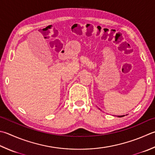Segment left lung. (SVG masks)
Returning a JSON list of instances; mask_svg holds the SVG:
<instances>
[{
	"label": "left lung",
	"instance_id": "obj_1",
	"mask_svg": "<svg viewBox=\"0 0 155 155\" xmlns=\"http://www.w3.org/2000/svg\"><path fill=\"white\" fill-rule=\"evenodd\" d=\"M119 117H124V115H121V116H118Z\"/></svg>",
	"mask_w": 155,
	"mask_h": 155
}]
</instances>
